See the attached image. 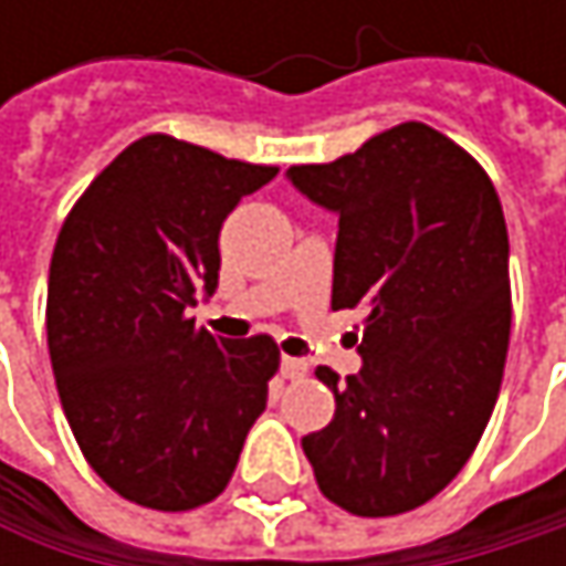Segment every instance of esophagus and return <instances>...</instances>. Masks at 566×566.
Segmentation results:
<instances>
[{"label":"esophagus","mask_w":566,"mask_h":566,"mask_svg":"<svg viewBox=\"0 0 566 566\" xmlns=\"http://www.w3.org/2000/svg\"><path fill=\"white\" fill-rule=\"evenodd\" d=\"M282 377L284 380H304L307 377V364L297 357H282Z\"/></svg>","instance_id":"obj_1"}]
</instances>
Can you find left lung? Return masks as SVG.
Segmentation results:
<instances>
[{
	"instance_id": "obj_1",
	"label": "left lung",
	"mask_w": 566,
	"mask_h": 566,
	"mask_svg": "<svg viewBox=\"0 0 566 566\" xmlns=\"http://www.w3.org/2000/svg\"><path fill=\"white\" fill-rule=\"evenodd\" d=\"M291 182L340 216L331 307H364L360 374L334 390V419L301 439L317 489L357 517L436 499L472 459L505 377L509 229L482 164L406 120Z\"/></svg>"
}]
</instances>
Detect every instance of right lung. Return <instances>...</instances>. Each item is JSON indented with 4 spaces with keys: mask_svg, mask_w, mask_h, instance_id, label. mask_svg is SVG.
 Instances as JSON below:
<instances>
[{
    "mask_svg": "<svg viewBox=\"0 0 566 566\" xmlns=\"http://www.w3.org/2000/svg\"><path fill=\"white\" fill-rule=\"evenodd\" d=\"M279 167L147 134L71 206L49 272V354L87 465L120 499L192 511L219 499L282 354L226 340L189 307L219 282V229Z\"/></svg>",
    "mask_w": 566,
    "mask_h": 566,
    "instance_id": "right-lung-1",
    "label": "right lung"
}]
</instances>
